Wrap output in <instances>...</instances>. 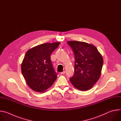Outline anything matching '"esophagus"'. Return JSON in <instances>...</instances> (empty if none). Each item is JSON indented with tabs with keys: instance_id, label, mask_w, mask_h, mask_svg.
I'll list each match as a JSON object with an SVG mask.
<instances>
[{
	"instance_id": "obj_1",
	"label": "esophagus",
	"mask_w": 121,
	"mask_h": 121,
	"mask_svg": "<svg viewBox=\"0 0 121 121\" xmlns=\"http://www.w3.org/2000/svg\"><path fill=\"white\" fill-rule=\"evenodd\" d=\"M65 73V71H63V72H61L60 73L61 74H64Z\"/></svg>"
}]
</instances>
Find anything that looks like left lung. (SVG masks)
<instances>
[{
    "instance_id": "8db88e82",
    "label": "left lung",
    "mask_w": 121,
    "mask_h": 121,
    "mask_svg": "<svg viewBox=\"0 0 121 121\" xmlns=\"http://www.w3.org/2000/svg\"><path fill=\"white\" fill-rule=\"evenodd\" d=\"M67 43L73 50L75 59L74 74L70 80L77 89L88 91L100 77L102 57L93 45L76 41Z\"/></svg>"
}]
</instances>
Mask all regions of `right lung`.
I'll use <instances>...</instances> for the list:
<instances>
[{"label": "right lung", "mask_w": 121, "mask_h": 121, "mask_svg": "<svg viewBox=\"0 0 121 121\" xmlns=\"http://www.w3.org/2000/svg\"><path fill=\"white\" fill-rule=\"evenodd\" d=\"M60 43H44L29 49L23 60L21 69L26 83L34 91L44 92L57 78L50 56Z\"/></svg>", "instance_id": "add662e5"}]
</instances>
